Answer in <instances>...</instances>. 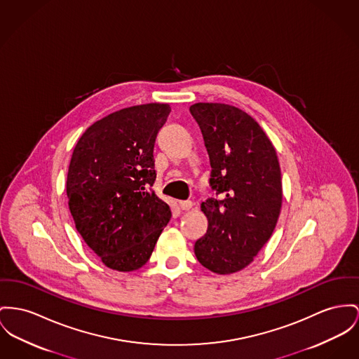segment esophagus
Returning <instances> with one entry per match:
<instances>
[{
    "mask_svg": "<svg viewBox=\"0 0 359 359\" xmlns=\"http://www.w3.org/2000/svg\"><path fill=\"white\" fill-rule=\"evenodd\" d=\"M191 207H193V203L191 200H187V201H180V208L184 210V211H189Z\"/></svg>",
    "mask_w": 359,
    "mask_h": 359,
    "instance_id": "1",
    "label": "esophagus"
}]
</instances>
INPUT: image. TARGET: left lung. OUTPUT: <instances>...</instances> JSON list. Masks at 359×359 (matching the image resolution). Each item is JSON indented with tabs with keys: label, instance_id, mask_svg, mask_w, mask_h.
I'll list each match as a JSON object with an SVG mask.
<instances>
[{
	"label": "left lung",
	"instance_id": "obj_1",
	"mask_svg": "<svg viewBox=\"0 0 359 359\" xmlns=\"http://www.w3.org/2000/svg\"><path fill=\"white\" fill-rule=\"evenodd\" d=\"M210 156L216 196L201 203L208 230L194 255L207 269L229 275L248 266L271 238L282 208L276 151L262 126L238 107L191 104Z\"/></svg>",
	"mask_w": 359,
	"mask_h": 359
}]
</instances>
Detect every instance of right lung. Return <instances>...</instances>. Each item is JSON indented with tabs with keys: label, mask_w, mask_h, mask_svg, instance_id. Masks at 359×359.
<instances>
[{
	"label": "right lung",
	"mask_w": 359,
	"mask_h": 359,
	"mask_svg": "<svg viewBox=\"0 0 359 359\" xmlns=\"http://www.w3.org/2000/svg\"><path fill=\"white\" fill-rule=\"evenodd\" d=\"M170 111L168 103L122 109L96 121L73 149L69 210L80 236L111 269L142 268L171 217L152 191L154 145Z\"/></svg>",
	"instance_id": "obj_1"
}]
</instances>
